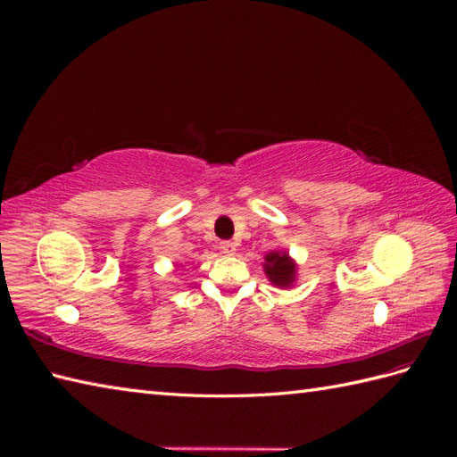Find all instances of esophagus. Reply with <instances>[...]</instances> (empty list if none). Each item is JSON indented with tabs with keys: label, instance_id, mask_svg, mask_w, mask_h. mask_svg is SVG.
I'll list each match as a JSON object with an SVG mask.
<instances>
[{
	"label": "esophagus",
	"instance_id": "1",
	"mask_svg": "<svg viewBox=\"0 0 457 457\" xmlns=\"http://www.w3.org/2000/svg\"><path fill=\"white\" fill-rule=\"evenodd\" d=\"M219 247H220V252L227 253V255H234V253H237V244H234V242L223 240V242L219 244Z\"/></svg>",
	"mask_w": 457,
	"mask_h": 457
}]
</instances>
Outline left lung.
<instances>
[{"mask_svg": "<svg viewBox=\"0 0 457 457\" xmlns=\"http://www.w3.org/2000/svg\"><path fill=\"white\" fill-rule=\"evenodd\" d=\"M265 274L267 278L278 287H289L295 282L297 265L286 252H270L265 257Z\"/></svg>", "mask_w": 457, "mask_h": 457, "instance_id": "left-lung-1", "label": "left lung"}]
</instances>
